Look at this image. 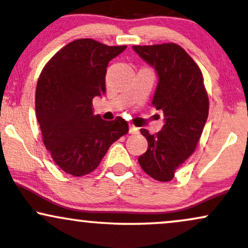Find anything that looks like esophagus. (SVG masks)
I'll list each match as a JSON object with an SVG mask.
<instances>
[{"mask_svg":"<svg viewBox=\"0 0 248 248\" xmlns=\"http://www.w3.org/2000/svg\"><path fill=\"white\" fill-rule=\"evenodd\" d=\"M129 133L130 134H138L139 128L138 127H135L134 124H129Z\"/></svg>","mask_w":248,"mask_h":248,"instance_id":"obj_1","label":"esophagus"}]
</instances>
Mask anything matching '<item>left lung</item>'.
I'll use <instances>...</instances> for the list:
<instances>
[{
    "mask_svg": "<svg viewBox=\"0 0 248 248\" xmlns=\"http://www.w3.org/2000/svg\"><path fill=\"white\" fill-rule=\"evenodd\" d=\"M133 49L156 70L159 83L152 105L164 111L165 118L156 134L140 130L148 148L139 156V164L155 180L170 181L197 149L207 120L209 101L203 76L194 60L176 43L133 46Z\"/></svg>",
    "mask_w": 248,
    "mask_h": 248,
    "instance_id": "obj_1",
    "label": "left lung"
}]
</instances>
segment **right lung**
<instances>
[{
  "label": "right lung",
  "mask_w": 248,
  "mask_h": 248,
  "mask_svg": "<svg viewBox=\"0 0 248 248\" xmlns=\"http://www.w3.org/2000/svg\"><path fill=\"white\" fill-rule=\"evenodd\" d=\"M126 46L78 39L43 67L35 94L42 140L54 162L73 176L93 172L113 142L128 133L126 120L105 121L93 114V99L106 93L108 62Z\"/></svg>",
  "instance_id": "add662e5"
}]
</instances>
